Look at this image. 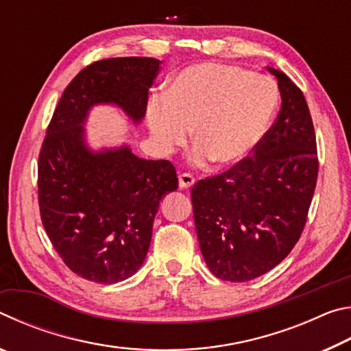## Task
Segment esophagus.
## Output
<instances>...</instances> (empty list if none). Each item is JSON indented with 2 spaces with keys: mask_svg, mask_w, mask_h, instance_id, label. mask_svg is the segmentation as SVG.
Here are the masks:
<instances>
[{
  "mask_svg": "<svg viewBox=\"0 0 351 351\" xmlns=\"http://www.w3.org/2000/svg\"><path fill=\"white\" fill-rule=\"evenodd\" d=\"M195 184V178L190 173L180 175V187L181 189H190Z\"/></svg>",
  "mask_w": 351,
  "mask_h": 351,
  "instance_id": "34e87169",
  "label": "esophagus"
}]
</instances>
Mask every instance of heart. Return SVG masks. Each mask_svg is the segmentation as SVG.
Returning <instances> with one entry per match:
<instances>
[{"mask_svg": "<svg viewBox=\"0 0 351 351\" xmlns=\"http://www.w3.org/2000/svg\"><path fill=\"white\" fill-rule=\"evenodd\" d=\"M278 91L263 74L219 63L192 64L178 73L165 96L147 105V127L161 153L182 145L193 127V162L210 158L219 165L251 154L276 114Z\"/></svg>", "mask_w": 351, "mask_h": 351, "instance_id": "b5f03b06", "label": "heart"}]
</instances>
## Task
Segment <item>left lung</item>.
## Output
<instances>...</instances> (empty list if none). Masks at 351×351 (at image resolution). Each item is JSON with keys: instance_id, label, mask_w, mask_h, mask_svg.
<instances>
[{"instance_id": "1", "label": "left lung", "mask_w": 351, "mask_h": 351, "mask_svg": "<svg viewBox=\"0 0 351 351\" xmlns=\"http://www.w3.org/2000/svg\"><path fill=\"white\" fill-rule=\"evenodd\" d=\"M282 108L252 156L192 189L201 254L215 277L247 282L280 263L300 239L317 181L316 134L304 94L282 71Z\"/></svg>"}]
</instances>
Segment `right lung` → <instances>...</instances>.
Wrapping results in <instances>:
<instances>
[{"label": "right lung", "mask_w": 351, "mask_h": 351, "mask_svg": "<svg viewBox=\"0 0 351 351\" xmlns=\"http://www.w3.org/2000/svg\"><path fill=\"white\" fill-rule=\"evenodd\" d=\"M161 62L117 57L82 69L63 91L38 156L41 223L64 265L96 283L132 277L147 257L159 203L178 189L171 162L147 161L128 145L94 152L85 122L116 105L133 123L145 116Z\"/></svg>", "instance_id": "obj_1"}]
</instances>
